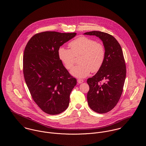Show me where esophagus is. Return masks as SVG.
Listing matches in <instances>:
<instances>
[{
    "label": "esophagus",
    "instance_id": "esophagus-1",
    "mask_svg": "<svg viewBox=\"0 0 146 146\" xmlns=\"http://www.w3.org/2000/svg\"><path fill=\"white\" fill-rule=\"evenodd\" d=\"M77 82H78L79 84L82 83H83L84 80L83 79H77Z\"/></svg>",
    "mask_w": 146,
    "mask_h": 146
}]
</instances>
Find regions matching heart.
<instances>
[{"mask_svg":"<svg viewBox=\"0 0 146 146\" xmlns=\"http://www.w3.org/2000/svg\"><path fill=\"white\" fill-rule=\"evenodd\" d=\"M70 49L60 47L58 55L67 70H71L76 62V56L81 55L79 64L71 70V74L77 78L88 76L91 72H97L102 67L106 57L104 45L95 40L80 36L70 43Z\"/></svg>","mask_w":146,"mask_h":146,"instance_id":"obj_1","label":"heart"}]
</instances>
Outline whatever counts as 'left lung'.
I'll return each instance as SVG.
<instances>
[{"label":"left lung","mask_w":146,"mask_h":146,"mask_svg":"<svg viewBox=\"0 0 146 146\" xmlns=\"http://www.w3.org/2000/svg\"><path fill=\"white\" fill-rule=\"evenodd\" d=\"M84 35H96L103 42L106 49L104 64L97 73L88 79L89 90L88 104L96 113H106L117 105L121 96L126 78V65L120 45L111 35L100 31ZM104 80L105 82L101 84Z\"/></svg>","instance_id":"obj_1"}]
</instances>
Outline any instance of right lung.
<instances>
[{
    "instance_id": "right-lung-1",
    "label": "right lung",
    "mask_w": 146,
    "mask_h": 146,
    "mask_svg": "<svg viewBox=\"0 0 146 146\" xmlns=\"http://www.w3.org/2000/svg\"><path fill=\"white\" fill-rule=\"evenodd\" d=\"M76 33L46 31L36 33L24 51L23 72L31 96L45 113L58 114L68 107L76 79L63 66L58 50Z\"/></svg>"
}]
</instances>
